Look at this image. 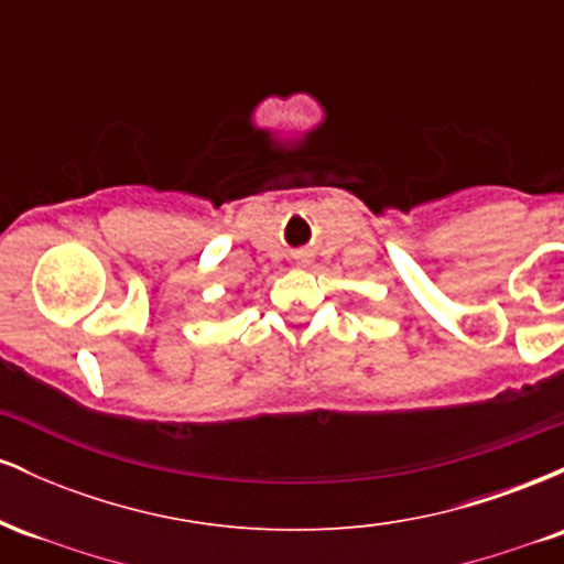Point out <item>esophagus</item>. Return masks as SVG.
I'll use <instances>...</instances> for the list:
<instances>
[{"instance_id":"obj_1","label":"esophagus","mask_w":564,"mask_h":564,"mask_svg":"<svg viewBox=\"0 0 564 564\" xmlns=\"http://www.w3.org/2000/svg\"><path fill=\"white\" fill-rule=\"evenodd\" d=\"M300 262H307V257H304V254H300Z\"/></svg>"}]
</instances>
